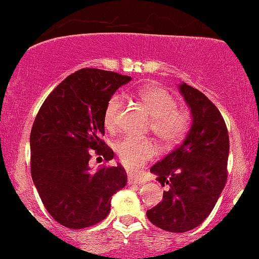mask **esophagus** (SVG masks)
<instances>
[{"label": "esophagus", "instance_id": "34e87169", "mask_svg": "<svg viewBox=\"0 0 259 259\" xmlns=\"http://www.w3.org/2000/svg\"><path fill=\"white\" fill-rule=\"evenodd\" d=\"M127 181H129V184H144L145 183V179L144 178L139 177V175H135V174H129L127 175Z\"/></svg>", "mask_w": 259, "mask_h": 259}]
</instances>
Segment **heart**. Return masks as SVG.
<instances>
[{
	"label": "heart",
	"mask_w": 259,
	"mask_h": 259,
	"mask_svg": "<svg viewBox=\"0 0 259 259\" xmlns=\"http://www.w3.org/2000/svg\"><path fill=\"white\" fill-rule=\"evenodd\" d=\"M139 99L152 115L151 132L164 146L171 147L185 139L192 124V114L185 107L178 106L177 99L156 85H147L138 91ZM123 106V97L113 95L107 101L103 111V124L108 132H114L118 125V115ZM115 152L121 164L136 170L154 158L157 147L151 140H139L125 136L115 144Z\"/></svg>",
	"instance_id": "b5f03b06"
}]
</instances>
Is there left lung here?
<instances>
[{
    "mask_svg": "<svg viewBox=\"0 0 259 259\" xmlns=\"http://www.w3.org/2000/svg\"><path fill=\"white\" fill-rule=\"evenodd\" d=\"M192 112L185 140L151 171L158 175L163 200L146 212L152 224L170 233H185L201 224L214 208L228 180L229 134L224 118L204 94L181 84Z\"/></svg>",
    "mask_w": 259,
    "mask_h": 259,
    "instance_id": "left-lung-1",
    "label": "left lung"
}]
</instances>
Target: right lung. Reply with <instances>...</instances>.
Wrapping results in <instances>:
<instances>
[{"label":"right lung","instance_id":"1","mask_svg":"<svg viewBox=\"0 0 259 259\" xmlns=\"http://www.w3.org/2000/svg\"><path fill=\"white\" fill-rule=\"evenodd\" d=\"M130 76L84 68L70 74L44 101L30 133V171L47 212L69 229L102 222L112 196L126 185L120 164L90 168L92 154L109 162L114 152L105 135L103 111Z\"/></svg>","mask_w":259,"mask_h":259}]
</instances>
